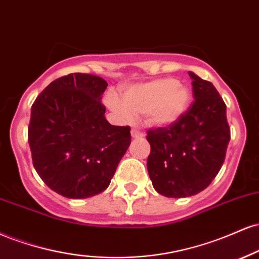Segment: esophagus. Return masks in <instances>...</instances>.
Listing matches in <instances>:
<instances>
[{"mask_svg": "<svg viewBox=\"0 0 259 259\" xmlns=\"http://www.w3.org/2000/svg\"><path fill=\"white\" fill-rule=\"evenodd\" d=\"M131 136H132V138H142L144 135L138 128H132L131 130Z\"/></svg>", "mask_w": 259, "mask_h": 259, "instance_id": "obj_1", "label": "esophagus"}]
</instances>
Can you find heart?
Listing matches in <instances>:
<instances>
[{"instance_id":"b5f03b06","label":"heart","mask_w":259,"mask_h":259,"mask_svg":"<svg viewBox=\"0 0 259 259\" xmlns=\"http://www.w3.org/2000/svg\"><path fill=\"white\" fill-rule=\"evenodd\" d=\"M191 92L175 78H159L127 88L121 99L109 91L105 104L121 120L132 121L135 115H147L154 126H168L184 115L189 106Z\"/></svg>"}]
</instances>
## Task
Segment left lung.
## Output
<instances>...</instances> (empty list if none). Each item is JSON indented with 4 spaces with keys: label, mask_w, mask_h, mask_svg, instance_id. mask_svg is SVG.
<instances>
[{
    "label": "left lung",
    "mask_w": 259,
    "mask_h": 259,
    "mask_svg": "<svg viewBox=\"0 0 259 259\" xmlns=\"http://www.w3.org/2000/svg\"><path fill=\"white\" fill-rule=\"evenodd\" d=\"M194 100L185 114L169 124L148 131V172L154 189L173 199L193 196L208 187L220 172L230 128L227 106L211 82L189 71Z\"/></svg>",
    "instance_id": "1"
}]
</instances>
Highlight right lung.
<instances>
[{
	"mask_svg": "<svg viewBox=\"0 0 259 259\" xmlns=\"http://www.w3.org/2000/svg\"><path fill=\"white\" fill-rule=\"evenodd\" d=\"M106 87L99 76L70 74L51 82L31 106L33 167L47 187L68 199L103 193L131 144L130 127L105 118Z\"/></svg>",
	"mask_w": 259,
	"mask_h": 259,
	"instance_id": "1",
	"label": "right lung"
}]
</instances>
